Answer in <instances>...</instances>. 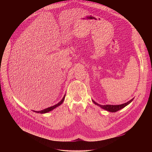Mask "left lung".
Segmentation results:
<instances>
[{"mask_svg":"<svg viewBox=\"0 0 152 152\" xmlns=\"http://www.w3.org/2000/svg\"><path fill=\"white\" fill-rule=\"evenodd\" d=\"M134 98L132 99L130 101H129L128 102L125 103V104H121V105H99L98 104H97L96 102H95L94 100H92L93 102L99 106V107H101V108L104 109L107 111L109 112H117L119 110L121 109L124 108H125L126 106H127L128 105H129L130 104V102L133 100Z\"/></svg>","mask_w":152,"mask_h":152,"instance_id":"left-lung-1","label":"left lung"}]
</instances>
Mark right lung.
I'll use <instances>...</instances> for the list:
<instances>
[{
    "label": "right lung",
    "instance_id": "1",
    "mask_svg": "<svg viewBox=\"0 0 152 152\" xmlns=\"http://www.w3.org/2000/svg\"><path fill=\"white\" fill-rule=\"evenodd\" d=\"M65 95H64V97L63 98V99H61V101L60 102H59L58 104H57L56 105H54V106L50 107L44 109L43 110H40V111H35V110H33V111L35 112H36V113H47V112H50V111H51V110H53L54 109L57 108V107L60 106V105H61V104H63V102H64V99H65Z\"/></svg>",
    "mask_w": 152,
    "mask_h": 152
}]
</instances>
